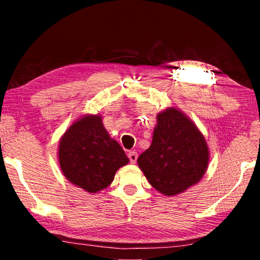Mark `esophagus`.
Returning a JSON list of instances; mask_svg holds the SVG:
<instances>
[{
	"label": "esophagus",
	"mask_w": 260,
	"mask_h": 260,
	"mask_svg": "<svg viewBox=\"0 0 260 260\" xmlns=\"http://www.w3.org/2000/svg\"><path fill=\"white\" fill-rule=\"evenodd\" d=\"M127 156H128V158H129V160H131V162H134L138 160V152H135V151H129L128 153H127Z\"/></svg>",
	"instance_id": "esophagus-1"
}]
</instances>
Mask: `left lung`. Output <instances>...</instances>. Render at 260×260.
<instances>
[{"label":"left lung","mask_w":260,"mask_h":260,"mask_svg":"<svg viewBox=\"0 0 260 260\" xmlns=\"http://www.w3.org/2000/svg\"><path fill=\"white\" fill-rule=\"evenodd\" d=\"M209 162L204 136L179 110L157 116L151 146L138 158L149 183L166 196H174L203 178Z\"/></svg>","instance_id":"obj_1"}]
</instances>
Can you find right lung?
<instances>
[{"label":"right lung","mask_w":260,"mask_h":260,"mask_svg":"<svg viewBox=\"0 0 260 260\" xmlns=\"http://www.w3.org/2000/svg\"><path fill=\"white\" fill-rule=\"evenodd\" d=\"M58 159L69 181L88 192L107 188L118 169L129 161L101 116H86L70 127L59 142Z\"/></svg>","instance_id":"obj_1"}]
</instances>
